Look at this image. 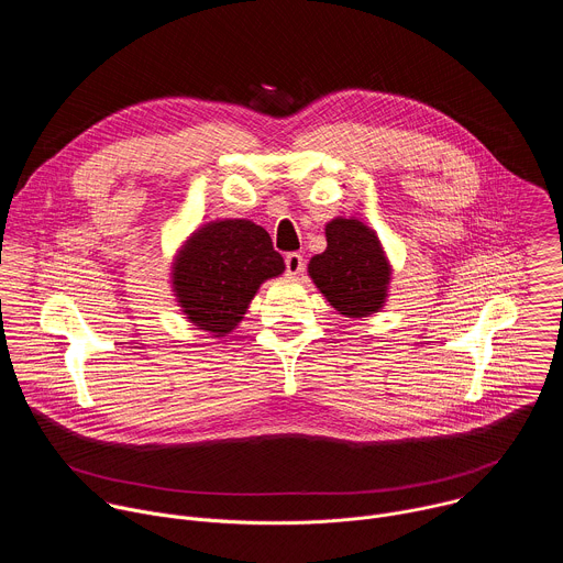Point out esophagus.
Masks as SVG:
<instances>
[{
  "instance_id": "esophagus-1",
  "label": "esophagus",
  "mask_w": 563,
  "mask_h": 563,
  "mask_svg": "<svg viewBox=\"0 0 563 563\" xmlns=\"http://www.w3.org/2000/svg\"><path fill=\"white\" fill-rule=\"evenodd\" d=\"M285 267H287V276H298L305 269V261H302L300 254L291 252V254L285 256Z\"/></svg>"
}]
</instances>
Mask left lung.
Listing matches in <instances>:
<instances>
[{"instance_id": "1", "label": "left lung", "mask_w": 563, "mask_h": 563, "mask_svg": "<svg viewBox=\"0 0 563 563\" xmlns=\"http://www.w3.org/2000/svg\"><path fill=\"white\" fill-rule=\"evenodd\" d=\"M328 250L311 256L307 274L345 318H367L387 302L391 263L378 233L358 218L336 216L325 224Z\"/></svg>"}]
</instances>
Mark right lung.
Instances as JSON below:
<instances>
[{
    "label": "right lung",
    "mask_w": 563,
    "mask_h": 563,
    "mask_svg": "<svg viewBox=\"0 0 563 563\" xmlns=\"http://www.w3.org/2000/svg\"><path fill=\"white\" fill-rule=\"evenodd\" d=\"M283 272L285 261L261 224L224 218L187 235L174 254L169 278L189 323L211 339H224L245 318L261 285Z\"/></svg>",
    "instance_id": "add662e5"
}]
</instances>
